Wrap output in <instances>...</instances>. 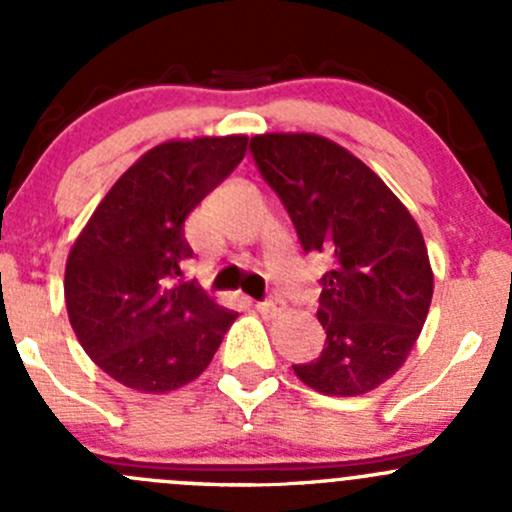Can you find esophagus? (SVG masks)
Returning a JSON list of instances; mask_svg holds the SVG:
<instances>
[{"label":"esophagus","instance_id":"34e87169","mask_svg":"<svg viewBox=\"0 0 512 512\" xmlns=\"http://www.w3.org/2000/svg\"><path fill=\"white\" fill-rule=\"evenodd\" d=\"M255 309L260 314H267V317H275V314H280L282 309H285V299H282V297L262 299V302L255 304Z\"/></svg>","mask_w":512,"mask_h":512}]
</instances>
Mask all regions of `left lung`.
Listing matches in <instances>:
<instances>
[{
	"label": "left lung",
	"instance_id": "left-lung-1",
	"mask_svg": "<svg viewBox=\"0 0 512 512\" xmlns=\"http://www.w3.org/2000/svg\"><path fill=\"white\" fill-rule=\"evenodd\" d=\"M262 180L277 193L307 255H322L317 359L292 364L327 396H359L396 374L414 349L433 297L416 220L384 180L347 148L312 133L250 141Z\"/></svg>",
	"mask_w": 512,
	"mask_h": 512
}]
</instances>
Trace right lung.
<instances>
[{
    "mask_svg": "<svg viewBox=\"0 0 512 512\" xmlns=\"http://www.w3.org/2000/svg\"><path fill=\"white\" fill-rule=\"evenodd\" d=\"M245 136L170 141L116 180L66 262V309L84 352L146 394L198 379L237 314L183 280L190 210L240 165Z\"/></svg>",
    "mask_w": 512,
    "mask_h": 512,
    "instance_id": "right-lung-1",
    "label": "right lung"
}]
</instances>
